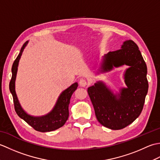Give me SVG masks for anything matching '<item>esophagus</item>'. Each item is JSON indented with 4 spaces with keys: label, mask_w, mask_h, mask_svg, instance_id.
Here are the masks:
<instances>
[{
    "label": "esophagus",
    "mask_w": 160,
    "mask_h": 160,
    "mask_svg": "<svg viewBox=\"0 0 160 160\" xmlns=\"http://www.w3.org/2000/svg\"><path fill=\"white\" fill-rule=\"evenodd\" d=\"M79 84L80 87H86L87 85V80L85 79H83V78H82V79H80L79 81Z\"/></svg>",
    "instance_id": "34e87169"
}]
</instances>
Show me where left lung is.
Instances as JSON below:
<instances>
[{"mask_svg": "<svg viewBox=\"0 0 160 160\" xmlns=\"http://www.w3.org/2000/svg\"><path fill=\"white\" fill-rule=\"evenodd\" d=\"M123 65L127 87L114 93L102 81L88 88L98 121L112 130L124 128L134 122L143 109L148 93L147 67L138 45L131 40L124 41L121 49L104 54L99 71L107 73Z\"/></svg>", "mask_w": 160, "mask_h": 160, "instance_id": "left-lung-1", "label": "left lung"}]
</instances>
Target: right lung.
Masks as SVG:
<instances>
[{
  "label": "right lung",
  "mask_w": 160,
  "mask_h": 160,
  "mask_svg": "<svg viewBox=\"0 0 160 160\" xmlns=\"http://www.w3.org/2000/svg\"><path fill=\"white\" fill-rule=\"evenodd\" d=\"M28 42L29 41H27L22 45L18 56L13 63L12 68V76L9 82V90L13 96L15 111L20 118L25 120L36 131L40 132L52 131L62 127L67 122L69 118V104L70 103L71 97L74 91L76 90L78 84V82H75L67 89L63 91L58 98L53 109L47 114L42 116H33L27 113L22 108L17 97L15 90V82L19 60Z\"/></svg>",
  "instance_id": "obj_1"
}]
</instances>
